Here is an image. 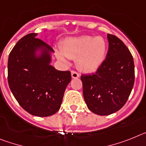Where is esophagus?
<instances>
[{"label":"esophagus","instance_id":"1","mask_svg":"<svg viewBox=\"0 0 146 146\" xmlns=\"http://www.w3.org/2000/svg\"><path fill=\"white\" fill-rule=\"evenodd\" d=\"M71 76L73 78H77L79 77V74L76 71H71Z\"/></svg>","mask_w":146,"mask_h":146}]
</instances>
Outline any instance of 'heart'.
<instances>
[{"label":"heart","mask_w":146,"mask_h":146,"mask_svg":"<svg viewBox=\"0 0 146 146\" xmlns=\"http://www.w3.org/2000/svg\"><path fill=\"white\" fill-rule=\"evenodd\" d=\"M57 58L64 63L68 59H76L78 69L84 72L96 71L106 58L107 45L101 36H82L64 40Z\"/></svg>","instance_id":"heart-1"}]
</instances>
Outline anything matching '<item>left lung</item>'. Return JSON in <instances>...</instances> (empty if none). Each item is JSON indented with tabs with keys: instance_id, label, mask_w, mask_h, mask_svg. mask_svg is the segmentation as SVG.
<instances>
[{
	"instance_id": "left-lung-1",
	"label": "left lung",
	"mask_w": 146,
	"mask_h": 146,
	"mask_svg": "<svg viewBox=\"0 0 146 146\" xmlns=\"http://www.w3.org/2000/svg\"><path fill=\"white\" fill-rule=\"evenodd\" d=\"M109 50L97 71L82 74L83 96L88 109L98 115H109L122 108L134 83L131 54L123 41L108 34Z\"/></svg>"
}]
</instances>
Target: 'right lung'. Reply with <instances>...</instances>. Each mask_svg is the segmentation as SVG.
<instances>
[{"label": "right lung", "mask_w": 146, "mask_h": 146, "mask_svg": "<svg viewBox=\"0 0 146 146\" xmlns=\"http://www.w3.org/2000/svg\"><path fill=\"white\" fill-rule=\"evenodd\" d=\"M36 35L21 38L10 52L8 82L23 109L35 116L48 117L60 109L71 74L50 65L54 50Z\"/></svg>", "instance_id": "obj_1"}]
</instances>
